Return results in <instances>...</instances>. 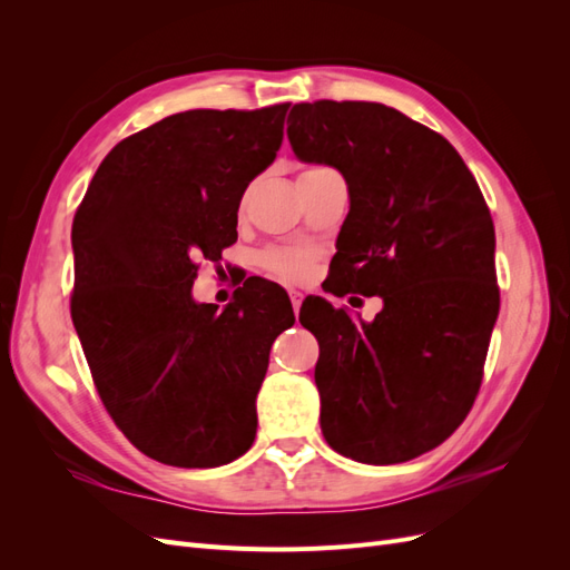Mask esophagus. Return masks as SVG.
<instances>
[{"label":"esophagus","mask_w":570,"mask_h":570,"mask_svg":"<svg viewBox=\"0 0 570 570\" xmlns=\"http://www.w3.org/2000/svg\"><path fill=\"white\" fill-rule=\"evenodd\" d=\"M302 299H304V295L299 289H289V302H292V308H295V312H299Z\"/></svg>","instance_id":"1"}]
</instances>
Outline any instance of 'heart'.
<instances>
[{
	"mask_svg": "<svg viewBox=\"0 0 570 570\" xmlns=\"http://www.w3.org/2000/svg\"><path fill=\"white\" fill-rule=\"evenodd\" d=\"M306 170H323V166H314ZM304 170V174H306ZM262 264L273 275H278L283 281H299L302 275L308 271L312 264V254L299 247H281V249H268L262 256Z\"/></svg>",
	"mask_w": 570,
	"mask_h": 570,
	"instance_id": "heart-1",
	"label": "heart"
}]
</instances>
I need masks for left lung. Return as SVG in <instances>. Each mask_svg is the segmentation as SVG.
<instances>
[{
  "mask_svg": "<svg viewBox=\"0 0 570 570\" xmlns=\"http://www.w3.org/2000/svg\"><path fill=\"white\" fill-rule=\"evenodd\" d=\"M287 140L347 183L333 295L383 299L371 323L302 304L321 347L323 438L361 463L416 459L463 423L482 383L499 314L485 197L440 132L377 101L295 105Z\"/></svg>",
  "mask_w": 570,
  "mask_h": 570,
  "instance_id": "obj_1",
  "label": "left lung"
}]
</instances>
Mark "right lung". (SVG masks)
<instances>
[{"mask_svg":"<svg viewBox=\"0 0 570 570\" xmlns=\"http://www.w3.org/2000/svg\"><path fill=\"white\" fill-rule=\"evenodd\" d=\"M287 109L168 116L107 154L76 212V333L109 416L154 461L214 469L254 442L271 344L295 314L264 316L252 289L216 314L193 283L237 239Z\"/></svg>","mask_w":570,"mask_h":570,"instance_id":"obj_1","label":"right lung"}]
</instances>
